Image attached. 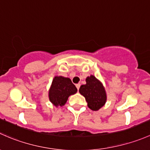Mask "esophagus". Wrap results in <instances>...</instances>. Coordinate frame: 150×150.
I'll return each instance as SVG.
<instances>
[{"label":"esophagus","mask_w":150,"mask_h":150,"mask_svg":"<svg viewBox=\"0 0 150 150\" xmlns=\"http://www.w3.org/2000/svg\"><path fill=\"white\" fill-rule=\"evenodd\" d=\"M80 86H81V84H76V88H77V89H78V90H79V89Z\"/></svg>","instance_id":"34e87169"}]
</instances>
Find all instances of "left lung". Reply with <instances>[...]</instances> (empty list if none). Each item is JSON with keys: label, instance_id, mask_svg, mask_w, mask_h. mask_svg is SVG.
Here are the masks:
<instances>
[{"label": "left lung", "instance_id": "left-lung-1", "mask_svg": "<svg viewBox=\"0 0 150 150\" xmlns=\"http://www.w3.org/2000/svg\"><path fill=\"white\" fill-rule=\"evenodd\" d=\"M79 93L84 97L88 107L97 111L105 105L107 101V94L103 83L94 75L86 78V84L79 88Z\"/></svg>", "mask_w": 150, "mask_h": 150}]
</instances>
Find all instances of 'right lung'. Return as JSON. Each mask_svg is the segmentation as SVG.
<instances>
[{"instance_id": "right-lung-1", "label": "right lung", "mask_w": 150, "mask_h": 150, "mask_svg": "<svg viewBox=\"0 0 150 150\" xmlns=\"http://www.w3.org/2000/svg\"><path fill=\"white\" fill-rule=\"evenodd\" d=\"M77 89L71 80L62 76H55L48 92L49 100L54 106H64L69 96L76 93Z\"/></svg>"}]
</instances>
